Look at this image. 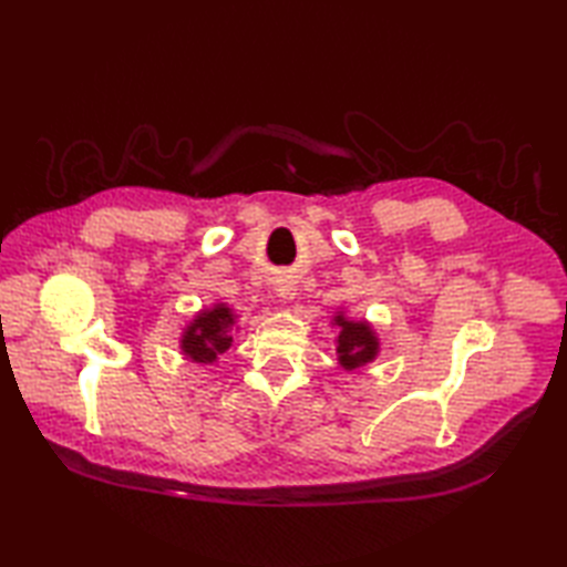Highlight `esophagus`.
<instances>
[{
  "label": "esophagus",
  "mask_w": 567,
  "mask_h": 567,
  "mask_svg": "<svg viewBox=\"0 0 567 567\" xmlns=\"http://www.w3.org/2000/svg\"><path fill=\"white\" fill-rule=\"evenodd\" d=\"M275 295H277V297H287V295H290V287H287V285H277V287H275Z\"/></svg>",
  "instance_id": "obj_1"
}]
</instances>
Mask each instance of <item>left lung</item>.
<instances>
[{
    "mask_svg": "<svg viewBox=\"0 0 567 567\" xmlns=\"http://www.w3.org/2000/svg\"><path fill=\"white\" fill-rule=\"evenodd\" d=\"M331 323L339 329V336H336V355L339 358L336 360H339V365L343 370L353 372L378 358L380 339L375 329L370 327V321H355L351 317H346L343 311H336Z\"/></svg>",
    "mask_w": 567,
    "mask_h": 567,
    "instance_id": "left-lung-1",
    "label": "left lung"
}]
</instances>
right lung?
Instances as JSON below:
<instances>
[{"label":"right lung","mask_w":567,"mask_h":567,"mask_svg":"<svg viewBox=\"0 0 567 567\" xmlns=\"http://www.w3.org/2000/svg\"><path fill=\"white\" fill-rule=\"evenodd\" d=\"M238 315L234 307L224 302H216L209 309H199L195 319H192L183 329V339H179V351L192 363L214 365L221 353H226L234 343V329H236Z\"/></svg>","instance_id":"obj_1"}]
</instances>
